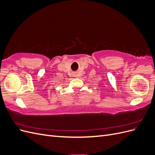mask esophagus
<instances>
[{
	"mask_svg": "<svg viewBox=\"0 0 155 155\" xmlns=\"http://www.w3.org/2000/svg\"><path fill=\"white\" fill-rule=\"evenodd\" d=\"M74 77H76V78L77 77V75H76V74H75L74 75Z\"/></svg>",
	"mask_w": 155,
	"mask_h": 155,
	"instance_id": "34e87169",
	"label": "esophagus"
}]
</instances>
